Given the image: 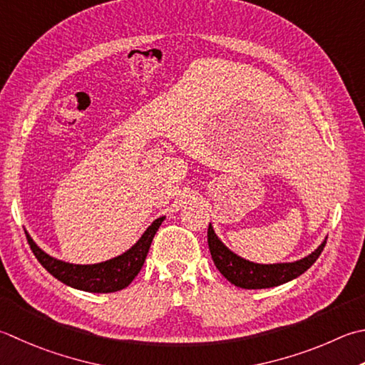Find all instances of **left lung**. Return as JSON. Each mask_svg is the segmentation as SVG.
I'll use <instances>...</instances> for the list:
<instances>
[{
  "mask_svg": "<svg viewBox=\"0 0 365 365\" xmlns=\"http://www.w3.org/2000/svg\"><path fill=\"white\" fill-rule=\"evenodd\" d=\"M207 242L212 259L215 262L217 269L227 282L244 289H262L274 288L278 284L294 280L299 275H302L307 269L313 266V262L318 259V256L323 252L326 240L321 244L315 252H312L305 258L294 262H278V264H256L240 258L232 253L223 242L218 239V235L213 231L212 225H209L207 231Z\"/></svg>",
  "mask_w": 365,
  "mask_h": 365,
  "instance_id": "8db88e82",
  "label": "left lung"
}]
</instances>
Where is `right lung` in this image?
Masks as SVG:
<instances>
[{"label":"right lung","mask_w":365,"mask_h":365,"mask_svg":"<svg viewBox=\"0 0 365 365\" xmlns=\"http://www.w3.org/2000/svg\"><path fill=\"white\" fill-rule=\"evenodd\" d=\"M163 221L164 217L156 218L142 234V237L123 255L98 264H71L56 259L36 245L30 234H25L28 244L42 267L64 284L87 292H115L126 288L140 272L152 240Z\"/></svg>","instance_id":"obj_1"}]
</instances>
